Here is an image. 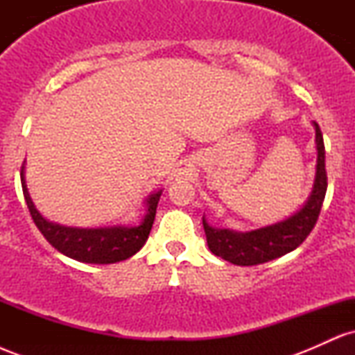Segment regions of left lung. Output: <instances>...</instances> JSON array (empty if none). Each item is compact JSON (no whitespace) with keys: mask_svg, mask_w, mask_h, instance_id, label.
I'll use <instances>...</instances> for the list:
<instances>
[{"mask_svg":"<svg viewBox=\"0 0 355 355\" xmlns=\"http://www.w3.org/2000/svg\"><path fill=\"white\" fill-rule=\"evenodd\" d=\"M317 146L315 180L309 200L292 217L250 232H234L229 229H214L203 217V230L207 235L210 252L222 257L235 266H259L268 260L279 259L295 250L307 239L317 218H319L325 191H327V172H325V146L319 125L313 121Z\"/></svg>","mask_w":355,"mask_h":355,"instance_id":"obj_1","label":"left lung"}]
</instances>
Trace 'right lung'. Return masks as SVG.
<instances>
[{
  "instance_id": "obj_1",
  "label": "right lung",
  "mask_w": 355,
  "mask_h": 355,
  "mask_svg": "<svg viewBox=\"0 0 355 355\" xmlns=\"http://www.w3.org/2000/svg\"><path fill=\"white\" fill-rule=\"evenodd\" d=\"M21 187L31 218L43 234V237L63 255L85 263H115L135 255L148 239L162 195V190H158L146 198V215L140 225L76 229V227H64L48 222L36 210L35 203L28 193L26 182H24V166H21Z\"/></svg>"
}]
</instances>
